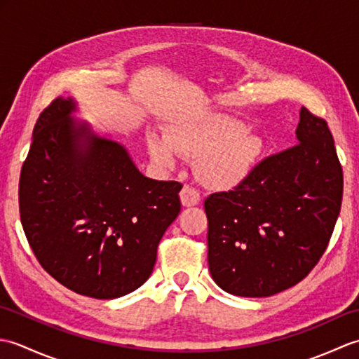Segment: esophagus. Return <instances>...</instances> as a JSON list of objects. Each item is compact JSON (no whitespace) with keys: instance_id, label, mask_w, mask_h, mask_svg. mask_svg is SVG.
Returning <instances> with one entry per match:
<instances>
[{"instance_id":"esophagus-1","label":"esophagus","mask_w":359,"mask_h":359,"mask_svg":"<svg viewBox=\"0 0 359 359\" xmlns=\"http://www.w3.org/2000/svg\"><path fill=\"white\" fill-rule=\"evenodd\" d=\"M180 201L184 207H194L201 202V193L196 188L185 185L180 191Z\"/></svg>"}]
</instances>
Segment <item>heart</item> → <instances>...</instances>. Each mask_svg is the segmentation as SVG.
Segmentation results:
<instances>
[{"instance_id":"obj_1","label":"heart","mask_w":359,"mask_h":359,"mask_svg":"<svg viewBox=\"0 0 359 359\" xmlns=\"http://www.w3.org/2000/svg\"><path fill=\"white\" fill-rule=\"evenodd\" d=\"M262 149L261 135L226 116L182 120L168 129L165 139H148L149 156L157 166L172 170L180 157L196 158L197 177L212 189H228L245 180Z\"/></svg>"}]
</instances>
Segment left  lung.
<instances>
[{
    "label": "left lung",
    "mask_w": 359,
    "mask_h": 359,
    "mask_svg": "<svg viewBox=\"0 0 359 359\" xmlns=\"http://www.w3.org/2000/svg\"><path fill=\"white\" fill-rule=\"evenodd\" d=\"M296 139L231 191L205 201L210 273L226 293L284 292L313 270L329 245L344 187L337 148L327 121L307 108Z\"/></svg>",
    "instance_id": "1"
}]
</instances>
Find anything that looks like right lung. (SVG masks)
I'll list each match as a JSON object with an SVG mask.
<instances>
[{"label": "right lung", "mask_w": 359, "mask_h": 359, "mask_svg": "<svg viewBox=\"0 0 359 359\" xmlns=\"http://www.w3.org/2000/svg\"><path fill=\"white\" fill-rule=\"evenodd\" d=\"M58 97L36 120L20 175V217L43 269L79 294L114 299L154 269L180 212L179 182L152 180L120 143L77 123Z\"/></svg>", "instance_id": "right-lung-1"}]
</instances>
